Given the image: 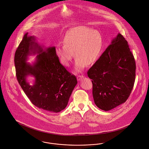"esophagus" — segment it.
Wrapping results in <instances>:
<instances>
[{
	"instance_id": "obj_1",
	"label": "esophagus",
	"mask_w": 149,
	"mask_h": 149,
	"mask_svg": "<svg viewBox=\"0 0 149 149\" xmlns=\"http://www.w3.org/2000/svg\"><path fill=\"white\" fill-rule=\"evenodd\" d=\"M84 78V76L83 75H78L77 77V80L78 81H80L82 78Z\"/></svg>"
}]
</instances>
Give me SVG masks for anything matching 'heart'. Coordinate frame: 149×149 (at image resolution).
Wrapping results in <instances>:
<instances>
[{"label":"heart","mask_w":149,"mask_h":149,"mask_svg":"<svg viewBox=\"0 0 149 149\" xmlns=\"http://www.w3.org/2000/svg\"><path fill=\"white\" fill-rule=\"evenodd\" d=\"M64 45H57L55 52L61 63L68 66L74 57L76 72L94 64L98 59L103 46V37L99 31L84 26L70 29L65 36Z\"/></svg>","instance_id":"1"}]
</instances>
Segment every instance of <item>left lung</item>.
<instances>
[{"instance_id":"obj_1","label":"left lung","mask_w":149,"mask_h":149,"mask_svg":"<svg viewBox=\"0 0 149 149\" xmlns=\"http://www.w3.org/2000/svg\"><path fill=\"white\" fill-rule=\"evenodd\" d=\"M135 71V58L127 41L118 33L88 71L95 105L108 111L125 103L134 87Z\"/></svg>"}]
</instances>
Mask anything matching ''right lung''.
I'll return each instance as SVG.
<instances>
[{
	"mask_svg": "<svg viewBox=\"0 0 149 149\" xmlns=\"http://www.w3.org/2000/svg\"><path fill=\"white\" fill-rule=\"evenodd\" d=\"M55 49L44 47L35 36L26 33L15 51L14 64L18 83L31 102L46 111L57 113L67 106L78 81L60 63ZM31 55H37L32 64L26 62ZM29 76L34 78L32 85L26 80Z\"/></svg>",
	"mask_w": 149,
	"mask_h": 149,
	"instance_id": "1",
	"label": "right lung"
}]
</instances>
